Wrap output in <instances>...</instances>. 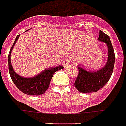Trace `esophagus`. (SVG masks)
<instances>
[{"label": "esophagus", "instance_id": "34e87169", "mask_svg": "<svg viewBox=\"0 0 126 126\" xmlns=\"http://www.w3.org/2000/svg\"><path fill=\"white\" fill-rule=\"evenodd\" d=\"M70 63V59H65L63 61V65L64 67H67V65Z\"/></svg>", "mask_w": 126, "mask_h": 126}]
</instances>
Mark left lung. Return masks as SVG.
<instances>
[{"label": "left lung", "mask_w": 126, "mask_h": 126, "mask_svg": "<svg viewBox=\"0 0 126 126\" xmlns=\"http://www.w3.org/2000/svg\"><path fill=\"white\" fill-rule=\"evenodd\" d=\"M98 40L107 45L108 49L107 61L104 67L92 72L88 71L79 65L77 66L79 74L75 82V86L80 93H93L102 89L110 80L114 70L115 55L110 38L102 31H100Z\"/></svg>", "instance_id": "left-lung-1"}]
</instances>
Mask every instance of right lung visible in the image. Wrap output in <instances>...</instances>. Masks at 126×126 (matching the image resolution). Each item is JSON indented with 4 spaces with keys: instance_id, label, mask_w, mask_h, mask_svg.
Listing matches in <instances>:
<instances>
[{
    "instance_id": "add662e5",
    "label": "right lung",
    "mask_w": 126,
    "mask_h": 126,
    "mask_svg": "<svg viewBox=\"0 0 126 126\" xmlns=\"http://www.w3.org/2000/svg\"><path fill=\"white\" fill-rule=\"evenodd\" d=\"M20 35L16 37L15 42L12 47L8 56V66L9 72L11 77V79L16 86L19 89L21 92L27 95H40L45 92L49 86L50 81L55 72L59 70L63 69V66H56V67L47 68L43 71L40 72L38 75L33 77H24L18 75L16 72L11 63V53L12 50L16 44L17 40L19 39Z\"/></svg>"
}]
</instances>
